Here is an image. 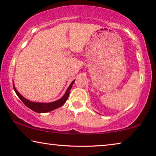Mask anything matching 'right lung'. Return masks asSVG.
<instances>
[{
  "label": "right lung",
  "mask_w": 156,
  "mask_h": 156,
  "mask_svg": "<svg viewBox=\"0 0 156 156\" xmlns=\"http://www.w3.org/2000/svg\"><path fill=\"white\" fill-rule=\"evenodd\" d=\"M75 80L72 81L70 85L69 86V87L67 89L66 92L65 93V94L63 97L60 98L59 100H56V101L52 102H48V103H44V102H35L30 101L27 99H26L25 98H23L20 93L18 92V90L16 89L15 86H14L13 83V87L14 90L15 91L16 94L17 95V96L20 98V99L23 102L26 107H28V108L30 109L33 111H34L37 113H46V112H49L53 110L56 109L57 108H59L60 107H61L62 105H64V103L66 102V100H68L69 97V94H70V91L71 90L72 86L75 82Z\"/></svg>",
  "instance_id": "obj_1"
}]
</instances>
